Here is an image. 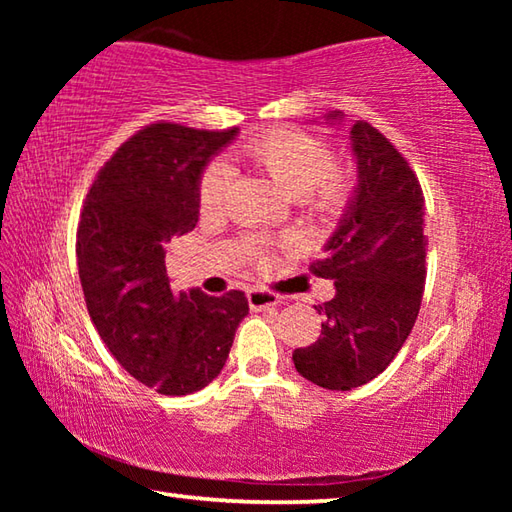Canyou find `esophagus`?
<instances>
[{
	"instance_id": "esophagus-1",
	"label": "esophagus",
	"mask_w": 512,
	"mask_h": 512,
	"mask_svg": "<svg viewBox=\"0 0 512 512\" xmlns=\"http://www.w3.org/2000/svg\"><path fill=\"white\" fill-rule=\"evenodd\" d=\"M246 298H248V305L253 311L273 309V307L280 305V298H277L273 291H266V289H250L246 293Z\"/></svg>"
}]
</instances>
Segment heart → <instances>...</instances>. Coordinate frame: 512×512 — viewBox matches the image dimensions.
I'll return each instance as SVG.
<instances>
[{
  "mask_svg": "<svg viewBox=\"0 0 512 512\" xmlns=\"http://www.w3.org/2000/svg\"><path fill=\"white\" fill-rule=\"evenodd\" d=\"M239 155L320 221L336 219L352 201V167L348 162L336 160L329 144L314 133L289 126L268 128L241 144ZM228 187L230 171L225 164L212 162L210 167H205L196 189L198 212L203 216L219 212Z\"/></svg>",
  "mask_w": 512,
  "mask_h": 512,
  "instance_id": "obj_1",
  "label": "heart"
}]
</instances>
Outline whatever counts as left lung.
Wrapping results in <instances>:
<instances>
[{
	"instance_id": "obj_1",
	"label": "left lung",
	"mask_w": 512,
	"mask_h": 512,
	"mask_svg": "<svg viewBox=\"0 0 512 512\" xmlns=\"http://www.w3.org/2000/svg\"><path fill=\"white\" fill-rule=\"evenodd\" d=\"M336 117V115H329ZM359 187L325 257L309 271L332 280L336 296L316 307L320 336L293 350L302 377L329 391L368 384L402 350L418 318L427 237L420 180L404 155L366 119L354 121Z\"/></svg>"
}]
</instances>
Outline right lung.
Masks as SVG:
<instances>
[{
    "instance_id": "right-lung-1",
    "label": "right lung",
    "mask_w": 512,
    "mask_h": 512,
    "mask_svg": "<svg viewBox=\"0 0 512 512\" xmlns=\"http://www.w3.org/2000/svg\"><path fill=\"white\" fill-rule=\"evenodd\" d=\"M235 135V126H144L83 201L76 259L90 318L121 368L160 395L196 393L219 377L248 314L244 291L176 293L164 264L169 241L196 228L203 167Z\"/></svg>"
}]
</instances>
